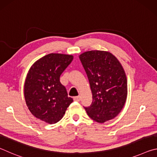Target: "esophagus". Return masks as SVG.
I'll return each mask as SVG.
<instances>
[{
    "instance_id": "34e87169",
    "label": "esophagus",
    "mask_w": 157,
    "mask_h": 157,
    "mask_svg": "<svg viewBox=\"0 0 157 157\" xmlns=\"http://www.w3.org/2000/svg\"><path fill=\"white\" fill-rule=\"evenodd\" d=\"M73 99H74V100H75V101H77V102H79V101L81 100V97L79 95V96L74 97Z\"/></svg>"
}]
</instances>
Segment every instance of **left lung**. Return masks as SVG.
<instances>
[{
    "label": "left lung",
    "instance_id": "8db88e82",
    "mask_svg": "<svg viewBox=\"0 0 157 157\" xmlns=\"http://www.w3.org/2000/svg\"><path fill=\"white\" fill-rule=\"evenodd\" d=\"M88 77L93 102L84 107L88 116L100 123L121 112L127 95V82L123 66L111 53L91 50L79 56Z\"/></svg>",
    "mask_w": 157,
    "mask_h": 157
}]
</instances>
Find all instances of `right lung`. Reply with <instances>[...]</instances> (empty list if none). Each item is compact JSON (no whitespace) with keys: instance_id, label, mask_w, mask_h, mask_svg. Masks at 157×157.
Here are the masks:
<instances>
[{"instance_id":"1","label":"right lung","mask_w":157,"mask_h":157,"mask_svg":"<svg viewBox=\"0 0 157 157\" xmlns=\"http://www.w3.org/2000/svg\"><path fill=\"white\" fill-rule=\"evenodd\" d=\"M73 59V55L50 53L31 66L25 79L24 96L29 110L36 118L56 123L73 102L59 81L61 74Z\"/></svg>"}]
</instances>
